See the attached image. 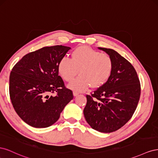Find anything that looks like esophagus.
<instances>
[{"label":"esophagus","mask_w":158,"mask_h":158,"mask_svg":"<svg viewBox=\"0 0 158 158\" xmlns=\"http://www.w3.org/2000/svg\"><path fill=\"white\" fill-rule=\"evenodd\" d=\"M78 94L79 93L78 92H76V91H74V92H73V95H74V96H76V95H78Z\"/></svg>","instance_id":"obj_1"}]
</instances>
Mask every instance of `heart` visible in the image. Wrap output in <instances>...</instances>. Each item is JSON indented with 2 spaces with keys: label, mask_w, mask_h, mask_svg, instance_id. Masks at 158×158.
I'll use <instances>...</instances> for the list:
<instances>
[{
  "label": "heart",
  "mask_w": 158,
  "mask_h": 158,
  "mask_svg": "<svg viewBox=\"0 0 158 158\" xmlns=\"http://www.w3.org/2000/svg\"><path fill=\"white\" fill-rule=\"evenodd\" d=\"M113 69V60L107 53L88 47H80L71 53L70 59L62 58L58 64L60 76L66 82L73 80L69 87L78 92L86 89L92 85L94 88L101 86L110 78Z\"/></svg>",
  "instance_id": "b5f03b06"
}]
</instances>
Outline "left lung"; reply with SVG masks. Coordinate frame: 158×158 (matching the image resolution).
I'll use <instances>...</instances> for the list:
<instances>
[{"label":"left lung","mask_w":158,"mask_h":158,"mask_svg":"<svg viewBox=\"0 0 158 158\" xmlns=\"http://www.w3.org/2000/svg\"><path fill=\"white\" fill-rule=\"evenodd\" d=\"M99 49L111 56L113 69L106 83L86 95L84 114L94 130L109 133L117 131L131 118L139 102L141 88L130 62L113 49Z\"/></svg>","instance_id":"8db88e82"}]
</instances>
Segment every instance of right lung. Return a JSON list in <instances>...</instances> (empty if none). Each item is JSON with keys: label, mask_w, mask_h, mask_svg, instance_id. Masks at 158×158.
Listing matches in <instances>:
<instances>
[{"label": "right lung", "mask_w": 158, "mask_h": 158, "mask_svg": "<svg viewBox=\"0 0 158 158\" xmlns=\"http://www.w3.org/2000/svg\"><path fill=\"white\" fill-rule=\"evenodd\" d=\"M70 49L63 45L44 47L23 56L12 68L9 78L10 100L27 125L51 126L73 99V92L65 87L58 71L60 60Z\"/></svg>", "instance_id": "add662e5"}]
</instances>
